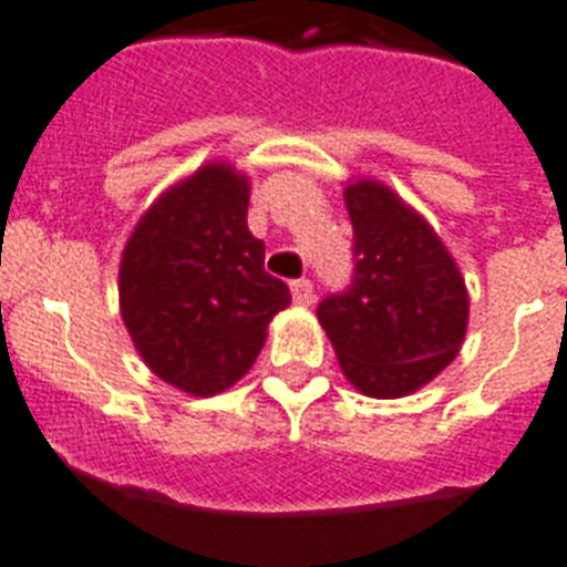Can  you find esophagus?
Returning <instances> with one entry per match:
<instances>
[{
  "label": "esophagus",
  "mask_w": 567,
  "mask_h": 567,
  "mask_svg": "<svg viewBox=\"0 0 567 567\" xmlns=\"http://www.w3.org/2000/svg\"><path fill=\"white\" fill-rule=\"evenodd\" d=\"M291 293H293V302H297V306H311L313 302L311 279H293Z\"/></svg>",
  "instance_id": "esophagus-1"
}]
</instances>
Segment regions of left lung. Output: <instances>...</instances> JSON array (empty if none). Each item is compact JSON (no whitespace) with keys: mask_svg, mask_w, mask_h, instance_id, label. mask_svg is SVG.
Instances as JSON below:
<instances>
[{"mask_svg":"<svg viewBox=\"0 0 567 567\" xmlns=\"http://www.w3.org/2000/svg\"><path fill=\"white\" fill-rule=\"evenodd\" d=\"M342 198L354 227V282L322 299L317 320L357 392L406 398L461 351L467 285L435 227L389 184L351 178Z\"/></svg>","mask_w":567,"mask_h":567,"instance_id":"1","label":"left lung"}]
</instances>
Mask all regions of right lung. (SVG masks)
I'll return each mask as SVG.
<instances>
[{
	"label": "right lung",
	"mask_w": 567,
	"mask_h": 567,
	"mask_svg": "<svg viewBox=\"0 0 567 567\" xmlns=\"http://www.w3.org/2000/svg\"><path fill=\"white\" fill-rule=\"evenodd\" d=\"M250 178L207 161L137 218L117 274L121 317L152 374L213 398L250 372L268 326L291 306L247 230Z\"/></svg>",
	"instance_id": "right-lung-1"
}]
</instances>
